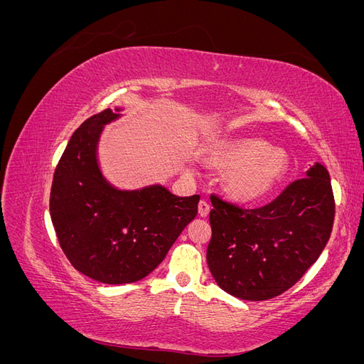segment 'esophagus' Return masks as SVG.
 Returning a JSON list of instances; mask_svg holds the SVG:
<instances>
[{
	"label": "esophagus",
	"instance_id": "esophagus-1",
	"mask_svg": "<svg viewBox=\"0 0 364 364\" xmlns=\"http://www.w3.org/2000/svg\"><path fill=\"white\" fill-rule=\"evenodd\" d=\"M209 209H211V206H209L208 202H205V200L199 202V215L200 217H206L209 214Z\"/></svg>",
	"mask_w": 364,
	"mask_h": 364
}]
</instances>
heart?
Returning a JSON list of instances; mask_svg holds the SVG:
<instances>
[{
	"mask_svg": "<svg viewBox=\"0 0 364 364\" xmlns=\"http://www.w3.org/2000/svg\"><path fill=\"white\" fill-rule=\"evenodd\" d=\"M209 159L220 170H229L225 190L241 205H253L269 197L289 170L282 150L272 149L258 138L222 139L209 150Z\"/></svg>",
	"mask_w": 364,
	"mask_h": 364,
	"instance_id": "b5f03b06",
	"label": "heart"
}]
</instances>
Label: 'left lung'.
Masks as SVG:
<instances>
[{
  "label": "left lung",
  "mask_w": 364,
  "mask_h": 364,
  "mask_svg": "<svg viewBox=\"0 0 364 364\" xmlns=\"http://www.w3.org/2000/svg\"><path fill=\"white\" fill-rule=\"evenodd\" d=\"M206 262L217 285L245 301L289 290L321 257L334 222L328 170L316 162L272 203L241 209L211 197Z\"/></svg>",
  "instance_id": "obj_1"
}]
</instances>
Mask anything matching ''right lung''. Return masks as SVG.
Masks as SVG:
<instances>
[{"instance_id":"add662e5","label":"right lung","mask_w":364,"mask_h":364,"mask_svg":"<svg viewBox=\"0 0 364 364\" xmlns=\"http://www.w3.org/2000/svg\"><path fill=\"white\" fill-rule=\"evenodd\" d=\"M124 107L87 118L54 171L50 214L65 255L85 277L130 284L155 270L197 214L199 196L178 197L161 183L121 190L103 174L98 144Z\"/></svg>"}]
</instances>
